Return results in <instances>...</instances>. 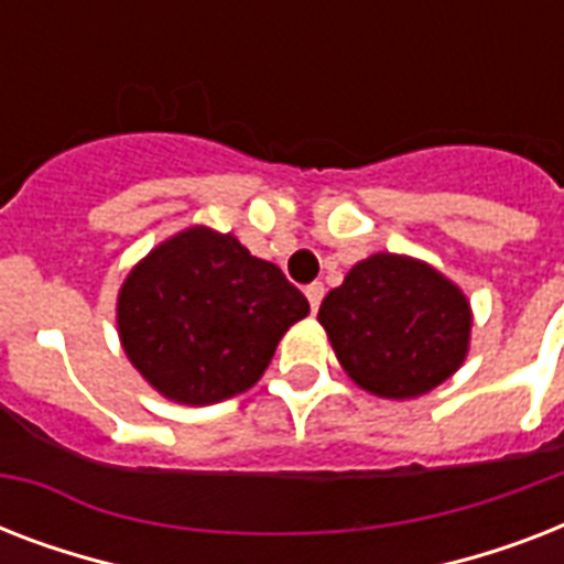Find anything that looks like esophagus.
Wrapping results in <instances>:
<instances>
[{
	"mask_svg": "<svg viewBox=\"0 0 564 564\" xmlns=\"http://www.w3.org/2000/svg\"><path fill=\"white\" fill-rule=\"evenodd\" d=\"M304 295H307V301H310V310L316 313L318 304H322V299H325V286H322V283H310L307 290H304Z\"/></svg>",
	"mask_w": 564,
	"mask_h": 564,
	"instance_id": "34e87169",
	"label": "esophagus"
}]
</instances>
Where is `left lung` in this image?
<instances>
[{
	"label": "left lung",
	"instance_id": "1",
	"mask_svg": "<svg viewBox=\"0 0 564 564\" xmlns=\"http://www.w3.org/2000/svg\"><path fill=\"white\" fill-rule=\"evenodd\" d=\"M345 375L389 401L427 394L471 348V301L436 265L410 254L366 257L318 307Z\"/></svg>",
	"mask_w": 564,
	"mask_h": 564
}]
</instances>
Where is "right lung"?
Masks as SVG:
<instances>
[{
    "mask_svg": "<svg viewBox=\"0 0 564 564\" xmlns=\"http://www.w3.org/2000/svg\"><path fill=\"white\" fill-rule=\"evenodd\" d=\"M307 299L234 234H172L128 272L117 295L122 351L154 392L210 406L263 377Z\"/></svg>",
    "mask_w": 564,
    "mask_h": 564,
    "instance_id": "add662e5",
    "label": "right lung"
}]
</instances>
